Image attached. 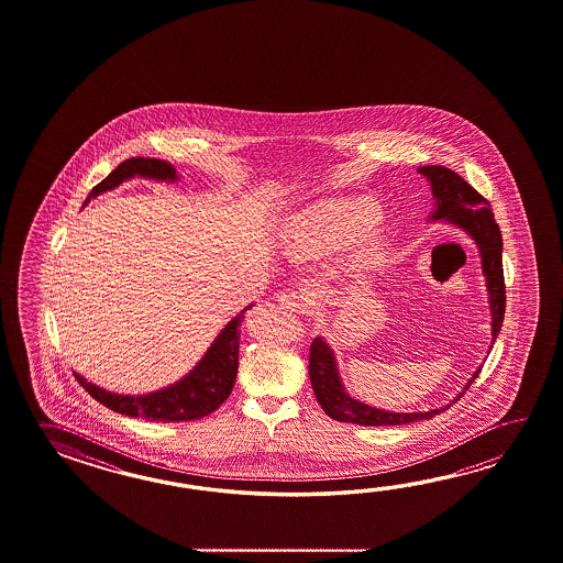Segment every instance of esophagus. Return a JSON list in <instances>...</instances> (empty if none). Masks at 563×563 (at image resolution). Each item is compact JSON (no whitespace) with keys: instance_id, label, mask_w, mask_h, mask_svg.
<instances>
[{"instance_id":"esophagus-1","label":"esophagus","mask_w":563,"mask_h":563,"mask_svg":"<svg viewBox=\"0 0 563 563\" xmlns=\"http://www.w3.org/2000/svg\"><path fill=\"white\" fill-rule=\"evenodd\" d=\"M277 301L289 311H298L303 303H301V296H299L298 291H294V289H286V291H282L279 296H277Z\"/></svg>"}]
</instances>
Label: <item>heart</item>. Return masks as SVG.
<instances>
[{
  "label": "heart",
  "mask_w": 563,
  "mask_h": 563,
  "mask_svg": "<svg viewBox=\"0 0 563 563\" xmlns=\"http://www.w3.org/2000/svg\"><path fill=\"white\" fill-rule=\"evenodd\" d=\"M376 217L378 207L368 199L313 205L291 217L284 243L294 255H318L332 250L347 235L371 228Z\"/></svg>",
  "instance_id": "obj_1"
}]
</instances>
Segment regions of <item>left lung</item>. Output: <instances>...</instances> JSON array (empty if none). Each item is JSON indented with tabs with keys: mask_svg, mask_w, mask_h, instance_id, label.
<instances>
[{
	"mask_svg": "<svg viewBox=\"0 0 563 563\" xmlns=\"http://www.w3.org/2000/svg\"><path fill=\"white\" fill-rule=\"evenodd\" d=\"M419 173L431 180L432 195H434V203H432L434 209L429 219L455 223L456 228L463 229L468 238L477 243L483 276L487 279V291H489L490 335L495 342V338L501 332L503 316H505V279H503L501 231L493 217L489 201L483 195H478L467 180L459 177L451 168L431 165V167H420ZM478 372L481 371L473 374L465 390L477 378ZM310 380L313 395L328 417L340 422L362 424V427H395V424H407L417 420H429L451 407L446 405L444 408H434L429 412H390V410L360 402L347 395L342 378L338 374L334 350L325 344L322 335L313 338L311 342Z\"/></svg>",
	"mask_w": 563,
	"mask_h": 563,
	"instance_id": "8db88e82",
	"label": "left lung"
}]
</instances>
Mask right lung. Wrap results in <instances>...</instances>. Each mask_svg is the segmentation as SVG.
<instances>
[{"instance_id": "1", "label": "right lung", "mask_w": 563, "mask_h": 563, "mask_svg": "<svg viewBox=\"0 0 563 563\" xmlns=\"http://www.w3.org/2000/svg\"><path fill=\"white\" fill-rule=\"evenodd\" d=\"M132 177H144L155 180H177V168L168 165L167 161L161 158H144V156H132L129 161L120 163L107 179L100 180L95 189L88 195L86 203L95 199L100 192L110 191L119 187L120 183L132 179ZM85 203V205H86ZM241 310L231 322L217 335L216 342L205 352L203 358L192 368L187 376H183L179 383L170 384L163 390L148 393V395H114L104 388L88 383L85 376L76 374V380L85 386L86 393L98 400L100 405L126 415L132 419L151 420V422H183V420L203 419L207 415L216 412L233 390L238 366H240V325L243 313L250 310Z\"/></svg>"}]
</instances>
